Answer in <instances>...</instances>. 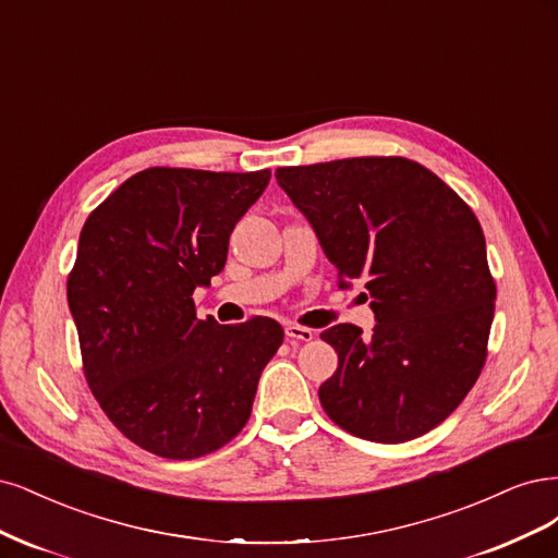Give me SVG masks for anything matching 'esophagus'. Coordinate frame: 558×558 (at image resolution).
Returning <instances> with one entry per match:
<instances>
[{
  "label": "esophagus",
  "instance_id": "1",
  "mask_svg": "<svg viewBox=\"0 0 558 558\" xmlns=\"http://www.w3.org/2000/svg\"><path fill=\"white\" fill-rule=\"evenodd\" d=\"M284 336L290 338V340H313L315 333L311 329H305V327L290 325V327H284Z\"/></svg>",
  "mask_w": 558,
  "mask_h": 558
}]
</instances>
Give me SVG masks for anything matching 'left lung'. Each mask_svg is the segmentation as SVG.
<instances>
[{
  "instance_id": "1",
  "label": "left lung",
  "mask_w": 558,
  "mask_h": 558,
  "mask_svg": "<svg viewBox=\"0 0 558 558\" xmlns=\"http://www.w3.org/2000/svg\"><path fill=\"white\" fill-rule=\"evenodd\" d=\"M276 181L311 222L338 287L364 280L377 322L371 333L322 331L338 352L322 408L366 440L424 436L452 415L487 359L496 284L475 213L405 157L282 167Z\"/></svg>"
}]
</instances>
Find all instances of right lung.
Returning a JSON list of instances; mask_svg holds the SVG:
<instances>
[{
  "mask_svg": "<svg viewBox=\"0 0 558 558\" xmlns=\"http://www.w3.org/2000/svg\"><path fill=\"white\" fill-rule=\"evenodd\" d=\"M271 171L153 167L124 181L83 225L66 301L85 380L109 420L165 459H196L245 426L276 319H199L192 294L218 276L236 222Z\"/></svg>",
  "mask_w": 558,
  "mask_h": 558,
  "instance_id": "add662e5",
  "label": "right lung"
}]
</instances>
